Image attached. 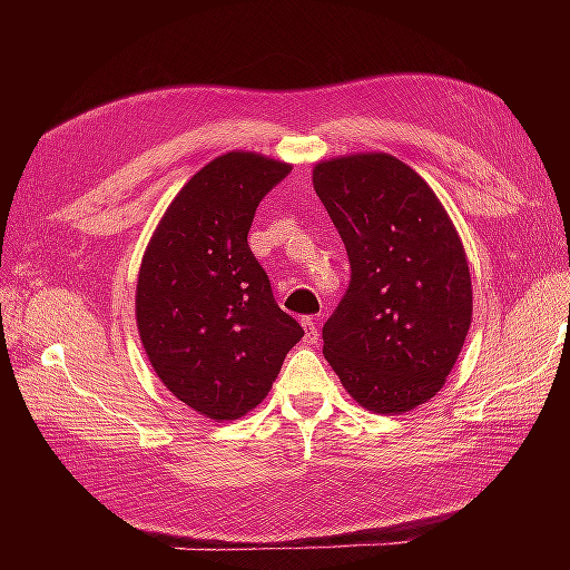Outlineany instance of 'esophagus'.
Instances as JSON below:
<instances>
[{
    "instance_id": "34e87169",
    "label": "esophagus",
    "mask_w": 570,
    "mask_h": 570,
    "mask_svg": "<svg viewBox=\"0 0 570 570\" xmlns=\"http://www.w3.org/2000/svg\"><path fill=\"white\" fill-rule=\"evenodd\" d=\"M302 325H304V333H306V342H312V344H316L318 342V325H316V318H312V316H304L302 318Z\"/></svg>"
}]
</instances>
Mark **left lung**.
<instances>
[{"instance_id":"left-lung-1","label":"left lung","mask_w":570,"mask_h":570,"mask_svg":"<svg viewBox=\"0 0 570 570\" xmlns=\"http://www.w3.org/2000/svg\"><path fill=\"white\" fill-rule=\"evenodd\" d=\"M314 187L352 268L323 354L361 406L411 411L440 392L471 327L461 239L433 189L390 154L323 161Z\"/></svg>"}]
</instances>
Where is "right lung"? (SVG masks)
<instances>
[{
    "label": "right lung",
    "instance_id": "1",
    "mask_svg": "<svg viewBox=\"0 0 570 570\" xmlns=\"http://www.w3.org/2000/svg\"><path fill=\"white\" fill-rule=\"evenodd\" d=\"M292 166L230 151L170 202L137 278V327L161 383L216 421L268 394L302 325L275 304L247 245L256 206Z\"/></svg>",
    "mask_w": 570,
    "mask_h": 570
}]
</instances>
